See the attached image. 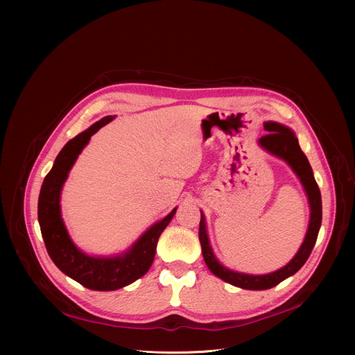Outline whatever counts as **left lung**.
Listing matches in <instances>:
<instances>
[{
  "mask_svg": "<svg viewBox=\"0 0 355 355\" xmlns=\"http://www.w3.org/2000/svg\"><path fill=\"white\" fill-rule=\"evenodd\" d=\"M265 129L269 130V134L263 135L259 139V144L262 145L266 151L272 153L273 155L285 159L291 166L292 170L296 173V175L300 177L304 189L308 194L309 200V206H311V220H309V227L305 236L304 243L295 254V257L291 260V262L273 273L269 275H246V273H237L233 272L225 266H221L210 248L209 243V237L206 232V220H204V216L201 213V220H200V229H198V239L201 243V252L202 257L206 260V265L211 270L213 275L217 277L223 279V281L232 284L234 286L243 288V289H250V291H263V289H270L276 285L285 281L286 277L292 276L300 270L305 262L308 260L313 246L316 237H318L320 227H321V221H322V201H321V191L318 189V184H316L313 174H312V168L309 165V161L306 155L302 153V149L297 144V139L295 134L291 129L279 125L276 122H268L265 123Z\"/></svg>",
  "mask_w": 355,
  "mask_h": 355,
  "instance_id": "obj_1",
  "label": "left lung"
}]
</instances>
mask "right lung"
I'll return each mask as SVG.
<instances>
[{
    "mask_svg": "<svg viewBox=\"0 0 355 355\" xmlns=\"http://www.w3.org/2000/svg\"><path fill=\"white\" fill-rule=\"evenodd\" d=\"M112 119H114L112 116L102 118L63 146L43 181L39 196V223L49 256L64 275L93 291H115L144 276L154 262L161 233L177 210L174 209L165 218L142 234L123 256L92 257L82 253L73 245L60 216L59 201L63 182L90 137Z\"/></svg>",
    "mask_w": 355,
    "mask_h": 355,
    "instance_id": "obj_1",
    "label": "right lung"
}]
</instances>
